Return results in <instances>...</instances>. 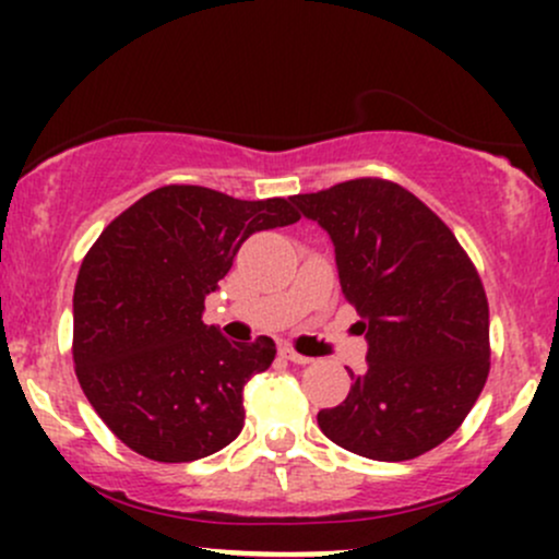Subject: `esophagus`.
<instances>
[{"label":"esophagus","instance_id":"1","mask_svg":"<svg viewBox=\"0 0 559 559\" xmlns=\"http://www.w3.org/2000/svg\"><path fill=\"white\" fill-rule=\"evenodd\" d=\"M281 355H284L286 360H292V362H297V365H307V362H310V357L299 355V352H294L292 346H281Z\"/></svg>","mask_w":559,"mask_h":559}]
</instances>
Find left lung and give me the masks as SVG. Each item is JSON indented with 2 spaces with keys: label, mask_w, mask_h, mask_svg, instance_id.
<instances>
[{
  "label": "left lung",
  "mask_w": 559,
  "mask_h": 559,
  "mask_svg": "<svg viewBox=\"0 0 559 559\" xmlns=\"http://www.w3.org/2000/svg\"><path fill=\"white\" fill-rule=\"evenodd\" d=\"M331 236L338 284L357 307L368 370L320 409L333 444L402 463L449 439L489 376V301L454 234L418 197L357 178L292 197Z\"/></svg>",
  "instance_id": "left-lung-1"
}]
</instances>
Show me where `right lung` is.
Segmentation results:
<instances>
[{
    "mask_svg": "<svg viewBox=\"0 0 559 559\" xmlns=\"http://www.w3.org/2000/svg\"><path fill=\"white\" fill-rule=\"evenodd\" d=\"M292 199L247 202L163 186L118 215L83 258L73 292L75 376L107 428L157 463H191L243 428V383L275 344L204 325V299L258 230L292 226Z\"/></svg>",
    "mask_w": 559,
    "mask_h": 559,
    "instance_id": "1",
    "label": "right lung"
}]
</instances>
